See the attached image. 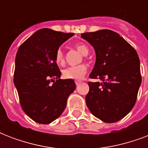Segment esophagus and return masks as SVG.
Returning a JSON list of instances; mask_svg holds the SVG:
<instances>
[{"instance_id":"obj_1","label":"esophagus","mask_w":148,"mask_h":148,"mask_svg":"<svg viewBox=\"0 0 148 148\" xmlns=\"http://www.w3.org/2000/svg\"><path fill=\"white\" fill-rule=\"evenodd\" d=\"M81 82H82L81 81H75V84H76L77 85V84H79L80 83H81Z\"/></svg>"}]
</instances>
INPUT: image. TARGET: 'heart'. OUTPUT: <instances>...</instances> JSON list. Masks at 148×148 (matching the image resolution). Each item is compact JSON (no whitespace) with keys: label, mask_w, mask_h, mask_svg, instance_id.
<instances>
[{"label":"heart","mask_w":148,"mask_h":148,"mask_svg":"<svg viewBox=\"0 0 148 148\" xmlns=\"http://www.w3.org/2000/svg\"><path fill=\"white\" fill-rule=\"evenodd\" d=\"M75 48L83 55H87L89 53L88 47L84 44L78 43L75 45ZM55 62L60 66L64 64L65 56L64 51L61 49H58L56 51L54 56ZM87 66L84 64L77 65L68 67L62 71V75L65 79H73V80H80L85 75L87 72Z\"/></svg>","instance_id":"b5f03b06"}]
</instances>
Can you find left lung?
I'll use <instances>...</instances> for the list:
<instances>
[{
  "mask_svg": "<svg viewBox=\"0 0 148 148\" xmlns=\"http://www.w3.org/2000/svg\"><path fill=\"white\" fill-rule=\"evenodd\" d=\"M92 45L96 62L90 74L100 82H88L86 104L93 115L106 123H114L135 104L140 84V60L135 49L110 30L81 34Z\"/></svg>",
  "mask_w": 148,
  "mask_h": 148,
  "instance_id": "left-lung-1",
  "label": "left lung"
}]
</instances>
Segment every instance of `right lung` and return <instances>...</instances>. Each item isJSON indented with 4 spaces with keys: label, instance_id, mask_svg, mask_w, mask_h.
I'll return each instance as SVG.
<instances>
[{
    "label": "right lung",
    "instance_id": "obj_1",
    "mask_svg": "<svg viewBox=\"0 0 148 148\" xmlns=\"http://www.w3.org/2000/svg\"><path fill=\"white\" fill-rule=\"evenodd\" d=\"M74 34L40 29L17 50L14 83L24 113L37 123L47 124L60 117L76 84L61 80L54 56Z\"/></svg>",
    "mask_w": 148,
    "mask_h": 148
}]
</instances>
